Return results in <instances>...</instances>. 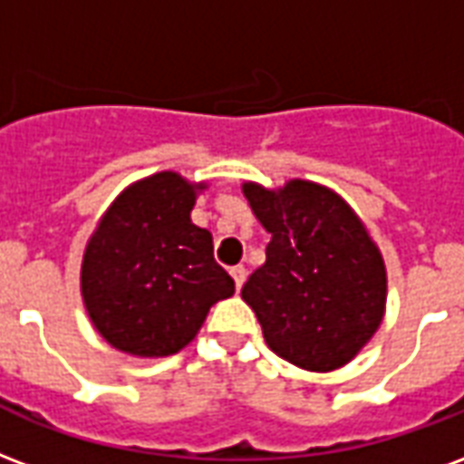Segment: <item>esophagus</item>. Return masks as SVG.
Listing matches in <instances>:
<instances>
[{"label": "esophagus", "mask_w": 464, "mask_h": 464, "mask_svg": "<svg viewBox=\"0 0 464 464\" xmlns=\"http://www.w3.org/2000/svg\"><path fill=\"white\" fill-rule=\"evenodd\" d=\"M231 277H233V280H236V287L241 290L243 283H246V277H248V270H246V267H243V266L231 267Z\"/></svg>", "instance_id": "obj_1"}]
</instances>
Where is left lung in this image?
Instances as JSON below:
<instances>
[{
  "label": "left lung",
  "instance_id": "1",
  "mask_svg": "<svg viewBox=\"0 0 464 464\" xmlns=\"http://www.w3.org/2000/svg\"><path fill=\"white\" fill-rule=\"evenodd\" d=\"M243 197L270 233L266 263L243 285L266 344L304 372L327 373L354 359L386 312V266L352 206L307 179Z\"/></svg>",
  "mask_w": 464,
  "mask_h": 464
}]
</instances>
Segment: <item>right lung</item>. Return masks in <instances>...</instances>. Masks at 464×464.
<instances>
[{"instance_id": "1", "label": "right lung", "mask_w": 464, "mask_h": 464, "mask_svg": "<svg viewBox=\"0 0 464 464\" xmlns=\"http://www.w3.org/2000/svg\"><path fill=\"white\" fill-rule=\"evenodd\" d=\"M206 181L157 171L130 184L88 238L81 295L110 346L140 359L181 352L218 300L236 293L214 238L191 223Z\"/></svg>"}]
</instances>
